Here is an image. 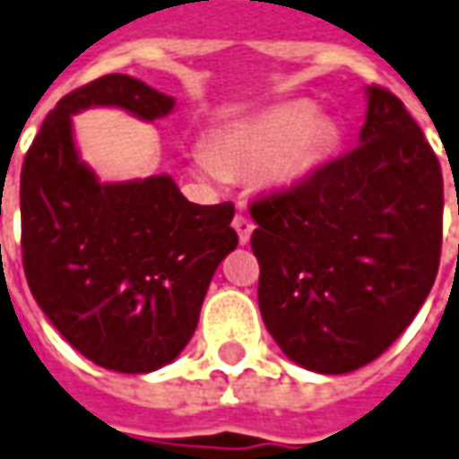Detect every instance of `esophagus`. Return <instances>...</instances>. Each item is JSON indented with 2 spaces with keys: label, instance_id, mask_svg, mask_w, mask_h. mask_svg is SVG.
Returning <instances> with one entry per match:
<instances>
[{
  "label": "esophagus",
  "instance_id": "obj_1",
  "mask_svg": "<svg viewBox=\"0 0 459 459\" xmlns=\"http://www.w3.org/2000/svg\"><path fill=\"white\" fill-rule=\"evenodd\" d=\"M233 229L238 233V241L246 246L248 238H251V233H254V221L248 216H243V213H236V218H233Z\"/></svg>",
  "mask_w": 459,
  "mask_h": 459
}]
</instances>
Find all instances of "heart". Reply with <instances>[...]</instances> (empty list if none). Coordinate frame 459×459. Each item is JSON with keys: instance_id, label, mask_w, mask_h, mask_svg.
<instances>
[{"instance_id": "heart-1", "label": "heart", "mask_w": 459, "mask_h": 459, "mask_svg": "<svg viewBox=\"0 0 459 459\" xmlns=\"http://www.w3.org/2000/svg\"><path fill=\"white\" fill-rule=\"evenodd\" d=\"M334 125L316 117L311 102H283L233 125L216 143V151H195V163L211 178L246 173L266 165L271 186L289 188L307 180L334 148Z\"/></svg>"}]
</instances>
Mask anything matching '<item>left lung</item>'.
Instances as JSON below:
<instances>
[{"label":"left lung","instance_id":"left-lung-1","mask_svg":"<svg viewBox=\"0 0 459 459\" xmlns=\"http://www.w3.org/2000/svg\"><path fill=\"white\" fill-rule=\"evenodd\" d=\"M359 145L248 205L258 307L281 351L321 374L374 361L412 324L442 251V168L397 95L367 87Z\"/></svg>","mask_w":459,"mask_h":459}]
</instances>
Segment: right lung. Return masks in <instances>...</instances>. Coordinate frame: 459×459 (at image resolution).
<instances>
[{
	"label": "right lung",
	"mask_w": 459,
	"mask_h": 459,
	"mask_svg": "<svg viewBox=\"0 0 459 459\" xmlns=\"http://www.w3.org/2000/svg\"><path fill=\"white\" fill-rule=\"evenodd\" d=\"M92 105L155 120L176 100L127 74L59 100L22 165L24 276L82 357L112 372H155L190 342L218 264L238 246L236 208L190 204L168 176L100 183L73 140V115Z\"/></svg>",
	"instance_id": "1"
}]
</instances>
